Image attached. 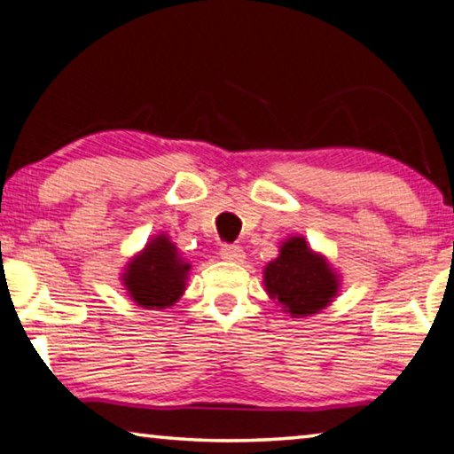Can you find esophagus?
<instances>
[{"instance_id": "34e87169", "label": "esophagus", "mask_w": 454, "mask_h": 454, "mask_svg": "<svg viewBox=\"0 0 454 454\" xmlns=\"http://www.w3.org/2000/svg\"><path fill=\"white\" fill-rule=\"evenodd\" d=\"M220 256H222V260H226V262H232V264L244 262V250L240 248V246L224 244L220 250Z\"/></svg>"}]
</instances>
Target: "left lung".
Here are the masks:
<instances>
[{
  "label": "left lung",
  "mask_w": 454,
  "mask_h": 454,
  "mask_svg": "<svg viewBox=\"0 0 454 454\" xmlns=\"http://www.w3.org/2000/svg\"><path fill=\"white\" fill-rule=\"evenodd\" d=\"M266 294L290 318H306L334 302L340 290L338 274L328 258L312 250L304 236L282 240L278 256L264 266Z\"/></svg>",
  "instance_id": "8db88e82"
}]
</instances>
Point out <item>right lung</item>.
Returning <instances> with one entry per match:
<instances>
[{"label":"right lung","instance_id":"obj_1","mask_svg":"<svg viewBox=\"0 0 454 454\" xmlns=\"http://www.w3.org/2000/svg\"><path fill=\"white\" fill-rule=\"evenodd\" d=\"M192 264L180 254L168 234H156L129 258L121 284L132 301L148 310L174 306L186 290Z\"/></svg>","mask_w":454,"mask_h":454}]
</instances>
